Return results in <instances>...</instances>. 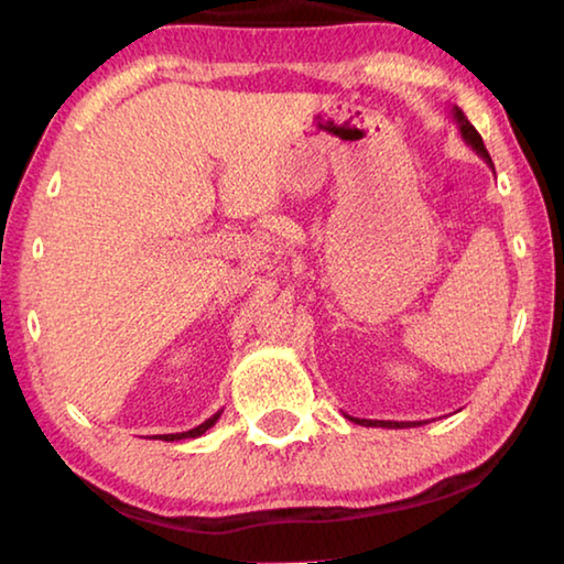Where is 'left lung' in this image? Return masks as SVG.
<instances>
[{"mask_svg": "<svg viewBox=\"0 0 564 564\" xmlns=\"http://www.w3.org/2000/svg\"><path fill=\"white\" fill-rule=\"evenodd\" d=\"M451 113H453V121L457 123V129H460V137H463L465 144L473 147L475 154L482 156L485 164L492 169V159L488 154V149H485V144H482V137H480V133H477V129L473 127V123L467 121L463 109L460 107H453ZM346 417L352 420V423L366 425V427H415V425H420V423H398V420H366V417H350V415H346Z\"/></svg>", "mask_w": 564, "mask_h": 564, "instance_id": "left-lung-1", "label": "left lung"}]
</instances>
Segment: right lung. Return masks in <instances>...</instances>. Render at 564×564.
<instances>
[{
  "label": "right lung",
  "instance_id": "add662e5",
  "mask_svg": "<svg viewBox=\"0 0 564 564\" xmlns=\"http://www.w3.org/2000/svg\"><path fill=\"white\" fill-rule=\"evenodd\" d=\"M221 413L224 410H218V413H214L212 417L208 420H204L202 425H196V427H191V431H186V433H169V435H154V437H159V441H166V443H174V441H184V437H198V435H204L208 427H214L216 425V420L221 417Z\"/></svg>",
  "mask_w": 564,
  "mask_h": 564
}]
</instances>
